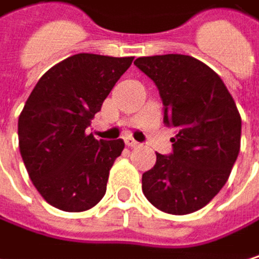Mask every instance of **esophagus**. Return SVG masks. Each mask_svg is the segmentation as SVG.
Masks as SVG:
<instances>
[{
	"mask_svg": "<svg viewBox=\"0 0 259 259\" xmlns=\"http://www.w3.org/2000/svg\"><path fill=\"white\" fill-rule=\"evenodd\" d=\"M124 143H125V146H128V147H138V146H140V143H138V141H135V140H134V138H131V137L124 138Z\"/></svg>",
	"mask_w": 259,
	"mask_h": 259,
	"instance_id": "esophagus-1",
	"label": "esophagus"
}]
</instances>
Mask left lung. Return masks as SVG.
I'll list each match as a JSON object with an SVG mask.
<instances>
[{"mask_svg": "<svg viewBox=\"0 0 259 259\" xmlns=\"http://www.w3.org/2000/svg\"><path fill=\"white\" fill-rule=\"evenodd\" d=\"M156 84L164 122L176 127L170 155L143 175V193L158 209L185 215L208 205L225 187L240 153L241 118L220 75L184 54L138 57Z\"/></svg>", "mask_w": 259, "mask_h": 259, "instance_id": "1", "label": "left lung"}]
</instances>
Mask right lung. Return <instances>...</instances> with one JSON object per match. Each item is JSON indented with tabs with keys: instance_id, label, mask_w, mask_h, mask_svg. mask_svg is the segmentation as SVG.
<instances>
[{
	"instance_id": "1",
	"label": "right lung",
	"mask_w": 259,
	"mask_h": 259,
	"mask_svg": "<svg viewBox=\"0 0 259 259\" xmlns=\"http://www.w3.org/2000/svg\"><path fill=\"white\" fill-rule=\"evenodd\" d=\"M134 57L80 53L48 69L18 119L19 150L28 176L54 208L81 212L106 194L122 140L97 141L84 131Z\"/></svg>"
}]
</instances>
